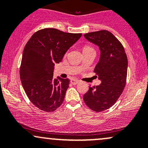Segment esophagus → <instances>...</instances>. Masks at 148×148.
I'll use <instances>...</instances> for the list:
<instances>
[{"label": "esophagus", "instance_id": "1", "mask_svg": "<svg viewBox=\"0 0 148 148\" xmlns=\"http://www.w3.org/2000/svg\"><path fill=\"white\" fill-rule=\"evenodd\" d=\"M70 82L72 85H76L77 84H79V81H78V80H76V79H72L70 81Z\"/></svg>", "mask_w": 148, "mask_h": 148}]
</instances>
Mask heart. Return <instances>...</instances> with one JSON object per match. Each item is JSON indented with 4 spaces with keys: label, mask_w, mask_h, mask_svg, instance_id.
Listing matches in <instances>:
<instances>
[{
    "label": "heart",
    "mask_w": 148,
    "mask_h": 148,
    "mask_svg": "<svg viewBox=\"0 0 148 148\" xmlns=\"http://www.w3.org/2000/svg\"><path fill=\"white\" fill-rule=\"evenodd\" d=\"M90 49H93L90 47H88V46H85L84 48H83V51H87V50H90Z\"/></svg>",
    "instance_id": "1"
}]
</instances>
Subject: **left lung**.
Segmentation results:
<instances>
[{
  "label": "left lung",
  "instance_id": "8db88e82",
  "mask_svg": "<svg viewBox=\"0 0 148 148\" xmlns=\"http://www.w3.org/2000/svg\"><path fill=\"white\" fill-rule=\"evenodd\" d=\"M84 37L99 46L101 50L94 72L101 84L89 87L84 100L91 110L101 112L115 104L125 89L128 65L127 54L121 42L108 30L86 33Z\"/></svg>",
  "mask_w": 148,
  "mask_h": 148
}]
</instances>
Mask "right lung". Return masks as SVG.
Masks as SVG:
<instances>
[{
	"mask_svg": "<svg viewBox=\"0 0 148 148\" xmlns=\"http://www.w3.org/2000/svg\"><path fill=\"white\" fill-rule=\"evenodd\" d=\"M81 35L44 28L35 32L25 45L20 79L28 99L39 109L53 112L63 102L70 81L54 79V65L61 62L66 51Z\"/></svg>",
	"mask_w": 148,
	"mask_h": 148,
	"instance_id": "add662e5",
	"label": "right lung"
}]
</instances>
